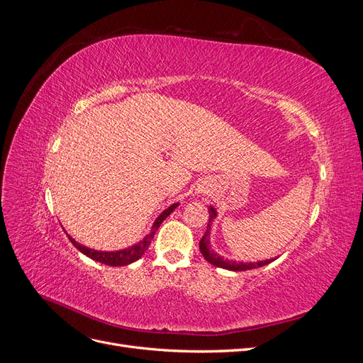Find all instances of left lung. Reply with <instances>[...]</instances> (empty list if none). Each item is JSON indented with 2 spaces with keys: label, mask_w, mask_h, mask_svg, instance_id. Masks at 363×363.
Segmentation results:
<instances>
[{
  "label": "left lung",
  "mask_w": 363,
  "mask_h": 363,
  "mask_svg": "<svg viewBox=\"0 0 363 363\" xmlns=\"http://www.w3.org/2000/svg\"><path fill=\"white\" fill-rule=\"evenodd\" d=\"M215 211L211 207L208 208V223H207V228H206V233L204 236L201 238L200 240V251L201 255L204 256V259L212 263V265L218 267V268H225V269H230V271H247V269H252V268H260L263 265H268V263H271L274 259L271 260H262V262H257V263H238V262H233V260H228V259H224L221 256H218L215 251L211 250V242H208V235H211V224H212V219L215 218Z\"/></svg>",
  "instance_id": "8db88e82"
}]
</instances>
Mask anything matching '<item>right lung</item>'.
<instances>
[{
  "label": "right lung",
  "mask_w": 363,
  "mask_h": 363,
  "mask_svg": "<svg viewBox=\"0 0 363 363\" xmlns=\"http://www.w3.org/2000/svg\"><path fill=\"white\" fill-rule=\"evenodd\" d=\"M177 206L179 204L175 203V204L169 206L167 211H163V213L156 219L155 225H152L151 233L147 235L144 239H142L139 244L130 247V248H125V250H119V251H96V250L87 248L84 245H80L79 242H75V240L71 236H68V238H69V240L72 242V245L77 250H80L83 255H86L87 257H91V259H94L96 262H101V263H104V265H108V267H124V265H128V263H131V262H136L139 257H142V255H144V252L148 250L152 238H155V233L157 232V228L164 221V218H167Z\"/></svg>",
  "instance_id": "obj_1"
}]
</instances>
